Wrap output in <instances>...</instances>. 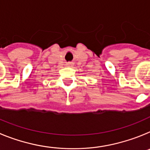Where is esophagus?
Wrapping results in <instances>:
<instances>
[{"instance_id":"esophagus-1","label":"esophagus","mask_w":150,"mask_h":150,"mask_svg":"<svg viewBox=\"0 0 150 150\" xmlns=\"http://www.w3.org/2000/svg\"><path fill=\"white\" fill-rule=\"evenodd\" d=\"M72 65H73V63H71V62H69V63L67 64V67H72Z\"/></svg>"}]
</instances>
